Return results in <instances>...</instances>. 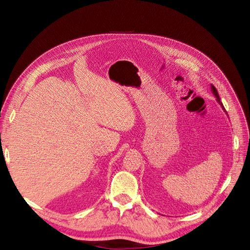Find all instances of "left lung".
<instances>
[{"label":"left lung","instance_id":"left-lung-1","mask_svg":"<svg viewBox=\"0 0 250 250\" xmlns=\"http://www.w3.org/2000/svg\"><path fill=\"white\" fill-rule=\"evenodd\" d=\"M211 90H213V93H214V95L216 96V98H217V101L221 104V106L223 107V105H222V103H221V101H220V98H219V95H218V92H217V89H216V87L214 86V85H211ZM224 108V107H223Z\"/></svg>","mask_w":250,"mask_h":250}]
</instances>
